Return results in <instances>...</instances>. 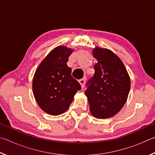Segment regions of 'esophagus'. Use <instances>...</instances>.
Returning a JSON list of instances; mask_svg holds the SVG:
<instances>
[{
  "instance_id": "obj_1",
  "label": "esophagus",
  "mask_w": 155,
  "mask_h": 155,
  "mask_svg": "<svg viewBox=\"0 0 155 155\" xmlns=\"http://www.w3.org/2000/svg\"><path fill=\"white\" fill-rule=\"evenodd\" d=\"M78 82H79V83L81 84V87H82V88H83L84 85H85V78H81V79L78 81Z\"/></svg>"
}]
</instances>
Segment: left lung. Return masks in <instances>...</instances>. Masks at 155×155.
Here are the masks:
<instances>
[{"instance_id": "8db88e82", "label": "left lung", "mask_w": 155, "mask_h": 155, "mask_svg": "<svg viewBox=\"0 0 155 155\" xmlns=\"http://www.w3.org/2000/svg\"><path fill=\"white\" fill-rule=\"evenodd\" d=\"M97 60L94 76L86 83L91 114L97 118H107L117 114L124 105L130 88L129 76L122 61L108 49L96 47Z\"/></svg>"}]
</instances>
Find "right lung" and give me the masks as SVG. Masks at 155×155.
<instances>
[{"label": "right lung", "instance_id": "right-lung-1", "mask_svg": "<svg viewBox=\"0 0 155 155\" xmlns=\"http://www.w3.org/2000/svg\"><path fill=\"white\" fill-rule=\"evenodd\" d=\"M72 50L65 46L54 48L36 70L33 91L37 103L47 114L60 115L66 111L81 86L72 77L67 65Z\"/></svg>", "mask_w": 155, "mask_h": 155}]
</instances>
